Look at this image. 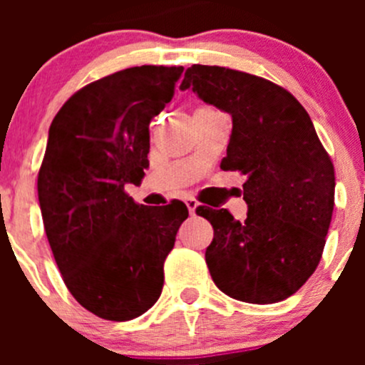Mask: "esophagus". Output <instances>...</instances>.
Returning <instances> with one entry per match:
<instances>
[{
	"instance_id": "1",
	"label": "esophagus",
	"mask_w": 365,
	"mask_h": 365,
	"mask_svg": "<svg viewBox=\"0 0 365 365\" xmlns=\"http://www.w3.org/2000/svg\"><path fill=\"white\" fill-rule=\"evenodd\" d=\"M185 205H187V208H189L190 215H194V213H196V210H197V206H200V203H197V201L194 200V197H187Z\"/></svg>"
}]
</instances>
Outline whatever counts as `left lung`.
I'll return each mask as SVG.
<instances>
[{
    "instance_id": "left-lung-1",
    "label": "left lung",
    "mask_w": 365,
    "mask_h": 365,
    "mask_svg": "<svg viewBox=\"0 0 365 365\" xmlns=\"http://www.w3.org/2000/svg\"><path fill=\"white\" fill-rule=\"evenodd\" d=\"M231 114L224 171L247 176V219L200 206L213 226L205 252L220 292L249 304H275L305 284L322 259L334 212L336 176L307 111L263 77L192 65L180 90Z\"/></svg>"
}]
</instances>
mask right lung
Masks as SVG:
<instances>
[{"instance_id": "add662e5", "label": "right lung", "mask_w": 365, "mask_h": 365, "mask_svg": "<svg viewBox=\"0 0 365 365\" xmlns=\"http://www.w3.org/2000/svg\"><path fill=\"white\" fill-rule=\"evenodd\" d=\"M183 67L143 65L73 93L54 116L38 171L51 251L72 297L111 322L148 311L162 293L164 261L189 210L134 203L148 168L150 121L175 93Z\"/></svg>"}]
</instances>
